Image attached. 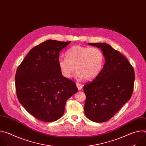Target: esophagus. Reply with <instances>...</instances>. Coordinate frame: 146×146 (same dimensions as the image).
<instances>
[{"label": "esophagus", "mask_w": 146, "mask_h": 146, "mask_svg": "<svg viewBox=\"0 0 146 146\" xmlns=\"http://www.w3.org/2000/svg\"><path fill=\"white\" fill-rule=\"evenodd\" d=\"M76 86H77V87L78 90H81L82 88V87H83V85L82 84H80V83H77V82L76 83Z\"/></svg>", "instance_id": "1"}]
</instances>
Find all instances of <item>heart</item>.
I'll list each match as a JSON object with an SVG mask.
<instances>
[{"label":"heart","mask_w":146,"mask_h":146,"mask_svg":"<svg viewBox=\"0 0 146 146\" xmlns=\"http://www.w3.org/2000/svg\"><path fill=\"white\" fill-rule=\"evenodd\" d=\"M65 55L66 58H59L58 65L67 78H71L76 69L78 80H93L100 73L105 60L103 51L95 47L74 46L66 51Z\"/></svg>","instance_id":"b5f03b06"}]
</instances>
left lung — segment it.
Listing matches in <instances>:
<instances>
[{
	"label": "left lung",
	"instance_id": "obj_1",
	"mask_svg": "<svg viewBox=\"0 0 146 146\" xmlns=\"http://www.w3.org/2000/svg\"><path fill=\"white\" fill-rule=\"evenodd\" d=\"M88 44L99 48L106 62L99 76L84 86V113L89 119L103 122L112 118L130 99L135 72L128 60L109 44Z\"/></svg>",
	"mask_w": 146,
	"mask_h": 146
}]
</instances>
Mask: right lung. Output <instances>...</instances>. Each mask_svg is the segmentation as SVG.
Returning a JSON list of instances; mask_svg holds the SVG:
<instances>
[{"label": "right lung", "mask_w": 146, "mask_h": 146, "mask_svg": "<svg viewBox=\"0 0 146 146\" xmlns=\"http://www.w3.org/2000/svg\"><path fill=\"white\" fill-rule=\"evenodd\" d=\"M70 43L46 40L31 49L17 68L18 99L40 121L50 122L59 119L67 100L78 91L76 83L63 76L58 65L59 52Z\"/></svg>", "instance_id": "add662e5"}]
</instances>
